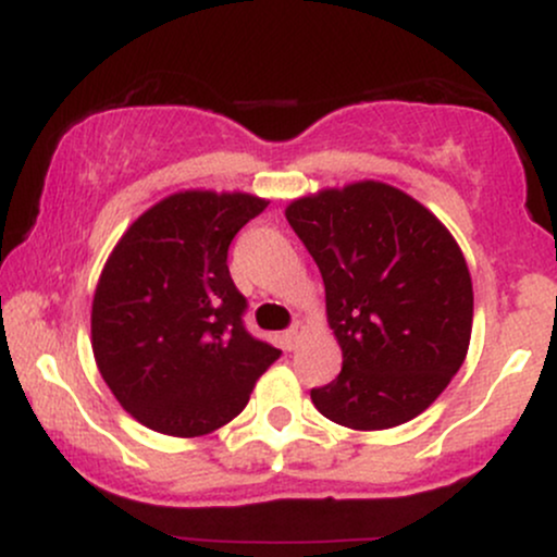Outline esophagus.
Listing matches in <instances>:
<instances>
[{
  "mask_svg": "<svg viewBox=\"0 0 557 557\" xmlns=\"http://www.w3.org/2000/svg\"><path fill=\"white\" fill-rule=\"evenodd\" d=\"M304 335H306V324H304V322H296V324H293V327L285 332V345H287V350L298 348L300 337H304Z\"/></svg>",
  "mask_w": 557,
  "mask_h": 557,
  "instance_id": "34e87169",
  "label": "esophagus"
}]
</instances>
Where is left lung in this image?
<instances>
[{
	"instance_id": "obj_1",
	"label": "left lung",
	"mask_w": 557,
	"mask_h": 557,
	"mask_svg": "<svg viewBox=\"0 0 557 557\" xmlns=\"http://www.w3.org/2000/svg\"><path fill=\"white\" fill-rule=\"evenodd\" d=\"M324 280L343 372L311 389L317 411L356 432L406 424L469 354L474 287L463 251L424 203L380 181L287 203Z\"/></svg>"
}]
</instances>
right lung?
Here are the masks:
<instances>
[{"instance_id": "1", "label": "right lung", "mask_w": 557, "mask_h": 557, "mask_svg": "<svg viewBox=\"0 0 557 557\" xmlns=\"http://www.w3.org/2000/svg\"><path fill=\"white\" fill-rule=\"evenodd\" d=\"M267 198L188 188L164 196L112 248L91 304L96 367L149 430L201 437L246 408L280 350L243 327L227 248Z\"/></svg>"}]
</instances>
